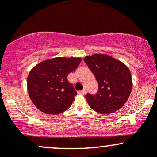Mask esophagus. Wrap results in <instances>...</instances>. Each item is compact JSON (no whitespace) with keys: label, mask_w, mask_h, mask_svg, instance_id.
I'll use <instances>...</instances> for the list:
<instances>
[{"label":"esophagus","mask_w":157,"mask_h":157,"mask_svg":"<svg viewBox=\"0 0 157 157\" xmlns=\"http://www.w3.org/2000/svg\"><path fill=\"white\" fill-rule=\"evenodd\" d=\"M78 94H86V89H83L82 90V91H78Z\"/></svg>","instance_id":"34e87169"}]
</instances>
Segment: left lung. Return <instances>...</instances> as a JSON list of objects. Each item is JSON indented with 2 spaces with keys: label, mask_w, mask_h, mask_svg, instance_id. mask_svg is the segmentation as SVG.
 <instances>
[{
  "label": "left lung",
  "mask_w": 157,
  "mask_h": 157,
  "mask_svg": "<svg viewBox=\"0 0 157 157\" xmlns=\"http://www.w3.org/2000/svg\"><path fill=\"white\" fill-rule=\"evenodd\" d=\"M84 61L98 83L96 94L86 95L90 107L102 114H109L121 109L132 89V78L127 66L105 55L87 56Z\"/></svg>",
  "instance_id": "8db88e82"
}]
</instances>
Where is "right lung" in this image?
<instances>
[{"instance_id":"add662e5","label":"right lung","mask_w":157,"mask_h":157,"mask_svg":"<svg viewBox=\"0 0 157 157\" xmlns=\"http://www.w3.org/2000/svg\"><path fill=\"white\" fill-rule=\"evenodd\" d=\"M81 58L57 57L37 65L29 74L28 93L37 109L59 114L69 109L77 95L67 76L77 68Z\"/></svg>"}]
</instances>
